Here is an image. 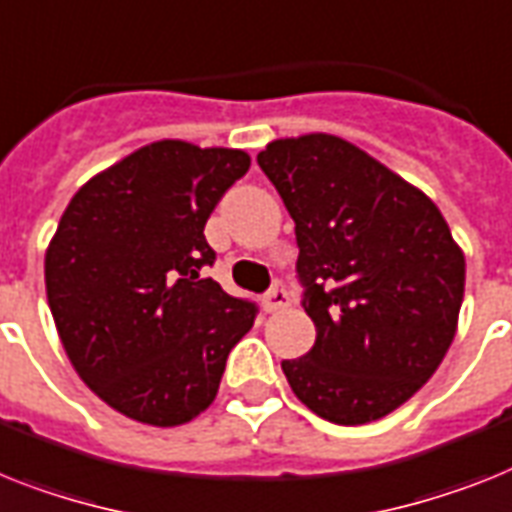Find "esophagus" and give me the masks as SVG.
<instances>
[{"instance_id":"esophagus-1","label":"esophagus","mask_w":512,"mask_h":512,"mask_svg":"<svg viewBox=\"0 0 512 512\" xmlns=\"http://www.w3.org/2000/svg\"><path fill=\"white\" fill-rule=\"evenodd\" d=\"M289 304H291V296L289 291H286V286H283V281L273 283V289L263 296L265 312H278V309L289 307Z\"/></svg>"}]
</instances>
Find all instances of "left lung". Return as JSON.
<instances>
[{"label":"left lung","mask_w":512,"mask_h":512,"mask_svg":"<svg viewBox=\"0 0 512 512\" xmlns=\"http://www.w3.org/2000/svg\"><path fill=\"white\" fill-rule=\"evenodd\" d=\"M296 223V276L315 346L283 359L296 398L367 424L422 388L458 325L466 260L424 192L336 135L273 140L257 156Z\"/></svg>","instance_id":"8db88e82"}]
</instances>
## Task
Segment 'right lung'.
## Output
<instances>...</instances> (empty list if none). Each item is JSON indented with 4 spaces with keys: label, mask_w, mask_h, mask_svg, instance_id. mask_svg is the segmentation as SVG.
<instances>
[{
    "label": "right lung",
    "mask_w": 512,
    "mask_h": 512,
    "mask_svg": "<svg viewBox=\"0 0 512 512\" xmlns=\"http://www.w3.org/2000/svg\"><path fill=\"white\" fill-rule=\"evenodd\" d=\"M249 169L244 150L161 140L72 197L46 249V296L80 380L119 414L176 427L213 403L257 304L200 270L205 223Z\"/></svg>",
    "instance_id": "right-lung-1"
}]
</instances>
